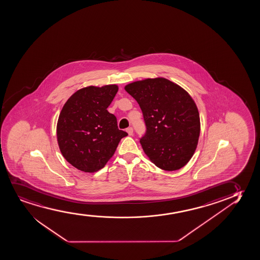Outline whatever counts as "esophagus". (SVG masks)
I'll list each match as a JSON object with an SVG mask.
<instances>
[{
  "label": "esophagus",
  "instance_id": "1",
  "mask_svg": "<svg viewBox=\"0 0 260 260\" xmlns=\"http://www.w3.org/2000/svg\"><path fill=\"white\" fill-rule=\"evenodd\" d=\"M126 132H127V134L129 135H133L134 134V129L132 128V127H128V128L126 129Z\"/></svg>",
  "mask_w": 260,
  "mask_h": 260
}]
</instances>
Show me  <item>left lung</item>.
Returning <instances> with one entry per match:
<instances>
[{
	"label": "left lung",
	"mask_w": 260,
	"mask_h": 260,
	"mask_svg": "<svg viewBox=\"0 0 260 260\" xmlns=\"http://www.w3.org/2000/svg\"><path fill=\"white\" fill-rule=\"evenodd\" d=\"M142 109L147 133L141 144L148 159L164 171H178L191 160L201 133L198 107L181 86L164 77L125 86Z\"/></svg>",
	"instance_id": "obj_1"
}]
</instances>
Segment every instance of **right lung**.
Segmentation results:
<instances>
[{"label":"right lung","instance_id":"right-lung-1","mask_svg":"<svg viewBox=\"0 0 260 260\" xmlns=\"http://www.w3.org/2000/svg\"><path fill=\"white\" fill-rule=\"evenodd\" d=\"M118 90L116 84L88 86L63 105L57 122V142L63 157L79 171L93 173L105 167L127 135L107 111Z\"/></svg>","mask_w":260,"mask_h":260}]
</instances>
